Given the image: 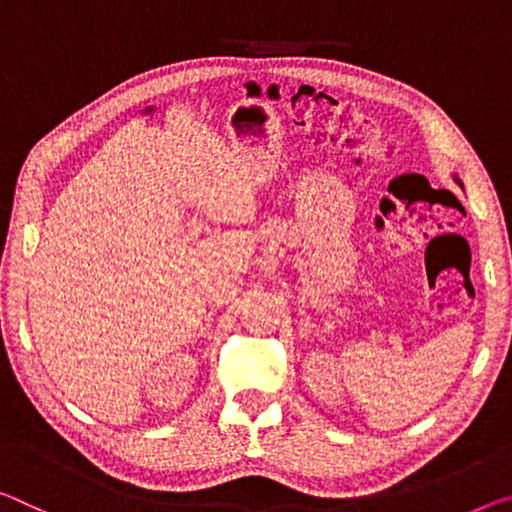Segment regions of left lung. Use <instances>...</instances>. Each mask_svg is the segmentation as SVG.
I'll use <instances>...</instances> for the list:
<instances>
[{
	"instance_id": "left-lung-1",
	"label": "left lung",
	"mask_w": 512,
	"mask_h": 512,
	"mask_svg": "<svg viewBox=\"0 0 512 512\" xmlns=\"http://www.w3.org/2000/svg\"><path fill=\"white\" fill-rule=\"evenodd\" d=\"M453 180H456V182L462 186V182H460V177H458V175H453Z\"/></svg>"
}]
</instances>
